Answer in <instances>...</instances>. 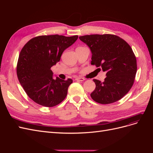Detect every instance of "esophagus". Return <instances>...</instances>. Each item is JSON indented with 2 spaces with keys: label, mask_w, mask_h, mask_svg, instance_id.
<instances>
[{
  "label": "esophagus",
  "mask_w": 153,
  "mask_h": 153,
  "mask_svg": "<svg viewBox=\"0 0 153 153\" xmlns=\"http://www.w3.org/2000/svg\"><path fill=\"white\" fill-rule=\"evenodd\" d=\"M75 80H76V81L83 82V81H84L85 79V78H82V77H77V78H76Z\"/></svg>",
  "instance_id": "esophagus-1"
}]
</instances>
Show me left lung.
Instances as JSON below:
<instances>
[{
  "instance_id": "left-lung-1",
  "label": "left lung",
  "mask_w": 153,
  "mask_h": 153,
  "mask_svg": "<svg viewBox=\"0 0 153 153\" xmlns=\"http://www.w3.org/2000/svg\"><path fill=\"white\" fill-rule=\"evenodd\" d=\"M91 49L92 65L106 72L105 81L94 79L92 99L101 104L119 101L131 89L137 73V59L126 41L113 34H91L79 37Z\"/></svg>"
}]
</instances>
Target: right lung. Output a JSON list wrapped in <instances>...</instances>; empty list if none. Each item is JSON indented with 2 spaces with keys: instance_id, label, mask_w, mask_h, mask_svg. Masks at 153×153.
Listing matches in <instances>:
<instances>
[{
  "instance_id": "1",
  "label": "right lung",
  "mask_w": 153,
  "mask_h": 153,
  "mask_svg": "<svg viewBox=\"0 0 153 153\" xmlns=\"http://www.w3.org/2000/svg\"><path fill=\"white\" fill-rule=\"evenodd\" d=\"M78 36H39L27 42L18 57L16 73L26 94L35 103L52 107L65 99L73 80L53 78L51 68L61 59L63 52L78 39Z\"/></svg>"
}]
</instances>
